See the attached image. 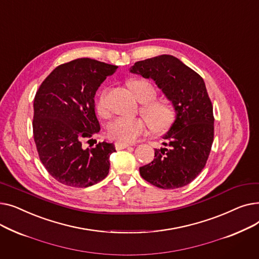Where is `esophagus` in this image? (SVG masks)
<instances>
[{
    "mask_svg": "<svg viewBox=\"0 0 259 259\" xmlns=\"http://www.w3.org/2000/svg\"><path fill=\"white\" fill-rule=\"evenodd\" d=\"M130 145L129 144H126V143H120V142H116L114 144V147L115 149H117V150H121V149H125V148H128Z\"/></svg>",
    "mask_w": 259,
    "mask_h": 259,
    "instance_id": "34e87169",
    "label": "esophagus"
}]
</instances>
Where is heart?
<instances>
[{"instance_id": "obj_1", "label": "heart", "mask_w": 259, "mask_h": 259, "mask_svg": "<svg viewBox=\"0 0 259 259\" xmlns=\"http://www.w3.org/2000/svg\"><path fill=\"white\" fill-rule=\"evenodd\" d=\"M128 85L137 99L144 103L141 110L152 129L156 132H164L170 128L175 118V109L170 102L155 99L157 91L151 81L145 78H134ZM108 92L109 89L104 88L95 100V110L102 117L109 115ZM147 120L141 117H117L108 125L107 135L120 143H133L146 134L148 130Z\"/></svg>"}]
</instances>
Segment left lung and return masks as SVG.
Returning <instances> with one entry per match:
<instances>
[{"label": "left lung", "mask_w": 259, "mask_h": 259, "mask_svg": "<svg viewBox=\"0 0 259 259\" xmlns=\"http://www.w3.org/2000/svg\"><path fill=\"white\" fill-rule=\"evenodd\" d=\"M130 71L155 80L176 111L164 137L166 148L155 149L154 159L140 168L141 176L160 189L187 186L205 168L214 139L213 106L205 81L168 54L137 62Z\"/></svg>", "instance_id": "left-lung-1"}]
</instances>
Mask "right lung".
<instances>
[{
    "label": "right lung",
    "instance_id": "1",
    "mask_svg": "<svg viewBox=\"0 0 259 259\" xmlns=\"http://www.w3.org/2000/svg\"><path fill=\"white\" fill-rule=\"evenodd\" d=\"M116 69L97 60H73L58 66L35 93L32 130L37 154L48 173L63 185L86 188L109 173L114 145L99 142L83 149L81 142L101 129L94 94Z\"/></svg>",
    "mask_w": 259,
    "mask_h": 259
}]
</instances>
